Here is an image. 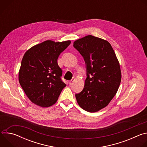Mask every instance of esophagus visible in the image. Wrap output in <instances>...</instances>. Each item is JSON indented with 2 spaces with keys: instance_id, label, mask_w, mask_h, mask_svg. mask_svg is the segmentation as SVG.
<instances>
[{
  "instance_id": "34e87169",
  "label": "esophagus",
  "mask_w": 147,
  "mask_h": 147,
  "mask_svg": "<svg viewBox=\"0 0 147 147\" xmlns=\"http://www.w3.org/2000/svg\"><path fill=\"white\" fill-rule=\"evenodd\" d=\"M74 78H72L71 80H70V81H69V84H70V85H72L73 82H74Z\"/></svg>"
}]
</instances>
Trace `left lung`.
<instances>
[{
    "mask_svg": "<svg viewBox=\"0 0 147 147\" xmlns=\"http://www.w3.org/2000/svg\"><path fill=\"white\" fill-rule=\"evenodd\" d=\"M73 47L86 62L87 78L82 91L76 94L79 106L89 112L106 107L116 95L121 82L119 61L109 42L87 35Z\"/></svg>",
    "mask_w": 147,
    "mask_h": 147,
    "instance_id": "8db88e82",
    "label": "left lung"
}]
</instances>
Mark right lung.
<instances>
[{"mask_svg":"<svg viewBox=\"0 0 147 147\" xmlns=\"http://www.w3.org/2000/svg\"><path fill=\"white\" fill-rule=\"evenodd\" d=\"M70 40H45L24 54L18 73V80L24 92L34 103L42 107L55 104L66 85L61 79L62 70L57 64L60 54Z\"/></svg>","mask_w":147,"mask_h":147,"instance_id":"obj_1","label":"right lung"}]
</instances>
